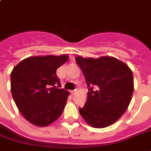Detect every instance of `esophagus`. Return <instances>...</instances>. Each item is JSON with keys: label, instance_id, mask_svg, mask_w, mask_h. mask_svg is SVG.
Masks as SVG:
<instances>
[{"label": "esophagus", "instance_id": "1", "mask_svg": "<svg viewBox=\"0 0 151 151\" xmlns=\"http://www.w3.org/2000/svg\"><path fill=\"white\" fill-rule=\"evenodd\" d=\"M77 92H78V89H77V88H76V89L73 90V91H71V94H72V95H74Z\"/></svg>", "mask_w": 151, "mask_h": 151}]
</instances>
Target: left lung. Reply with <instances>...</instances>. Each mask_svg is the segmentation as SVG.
Listing matches in <instances>:
<instances>
[{"mask_svg": "<svg viewBox=\"0 0 151 151\" xmlns=\"http://www.w3.org/2000/svg\"><path fill=\"white\" fill-rule=\"evenodd\" d=\"M76 63L88 87V99L79 112L93 128H105L125 112L134 90L132 72L126 64L110 56L99 59L81 56Z\"/></svg>", "mask_w": 151, "mask_h": 151, "instance_id": "8db88e82", "label": "left lung"}]
</instances>
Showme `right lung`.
<instances>
[{"label": "right lung", "mask_w": 151, "mask_h": 151, "mask_svg": "<svg viewBox=\"0 0 151 151\" xmlns=\"http://www.w3.org/2000/svg\"><path fill=\"white\" fill-rule=\"evenodd\" d=\"M69 57H29L11 73V91L22 115L31 124L45 127L63 112L69 92L61 88L56 70Z\"/></svg>", "instance_id": "obj_1"}]
</instances>
